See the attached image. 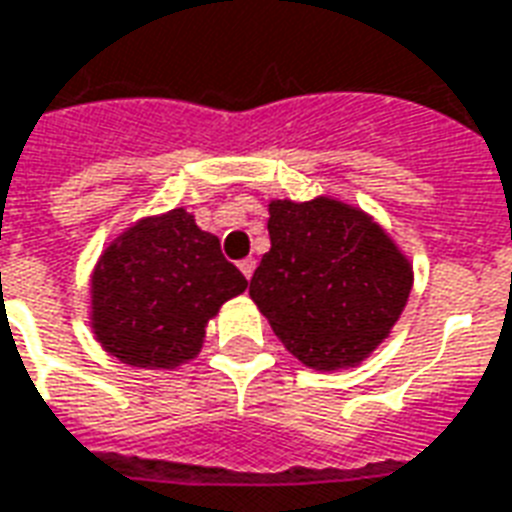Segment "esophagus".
Instances as JSON below:
<instances>
[{"label":"esophagus","instance_id":"obj_1","mask_svg":"<svg viewBox=\"0 0 512 512\" xmlns=\"http://www.w3.org/2000/svg\"><path fill=\"white\" fill-rule=\"evenodd\" d=\"M238 268H241V274H244L246 279H252V274H255V268H257V260L255 257H246V260L238 263Z\"/></svg>","mask_w":512,"mask_h":512}]
</instances>
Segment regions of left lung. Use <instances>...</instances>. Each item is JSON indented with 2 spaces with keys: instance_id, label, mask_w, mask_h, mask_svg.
Listing matches in <instances>:
<instances>
[{
  "instance_id": "obj_1",
  "label": "left lung",
  "mask_w": 512,
  "mask_h": 512,
  "mask_svg": "<svg viewBox=\"0 0 512 512\" xmlns=\"http://www.w3.org/2000/svg\"><path fill=\"white\" fill-rule=\"evenodd\" d=\"M268 249L249 295L295 358L312 369L355 366L407 306L412 266L391 236L342 200L268 203Z\"/></svg>"
}]
</instances>
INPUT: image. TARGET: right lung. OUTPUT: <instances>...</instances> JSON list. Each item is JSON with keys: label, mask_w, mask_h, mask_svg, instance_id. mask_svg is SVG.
I'll return each instance as SVG.
<instances>
[{"label": "right lung", "mask_w": 512, "mask_h": 512, "mask_svg": "<svg viewBox=\"0 0 512 512\" xmlns=\"http://www.w3.org/2000/svg\"><path fill=\"white\" fill-rule=\"evenodd\" d=\"M246 290L219 238L184 208L127 227L92 274V328L105 352L138 369H176L203 347L208 320Z\"/></svg>", "instance_id": "1"}]
</instances>
